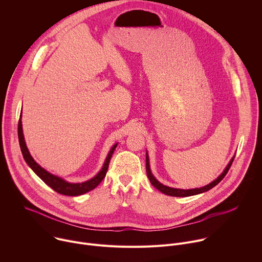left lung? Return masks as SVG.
I'll list each match as a JSON object with an SVG mask.
<instances>
[{"instance_id":"obj_1","label":"left lung","mask_w":262,"mask_h":262,"mask_svg":"<svg viewBox=\"0 0 262 262\" xmlns=\"http://www.w3.org/2000/svg\"><path fill=\"white\" fill-rule=\"evenodd\" d=\"M234 160V157L230 160L229 164L227 165V167L225 168V170L223 171V173L216 178L214 179L213 181H211L209 184L207 185H204L202 186V188H197V189H191V190H182V189H174V188H170V186H167V185H164L163 183H161L152 174L151 170H150V165H149V158H148V154L146 152V172H147V176L149 178V180H150L151 184L155 186L156 189H158L160 192L168 195V196H173V197H190V196H194V195H198V194H201V193H204V192H207L209 191L210 189H212L213 186H215L224 177H225V175L227 174V172L229 171L231 165H232V162Z\"/></svg>"}]
</instances>
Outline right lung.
I'll return each mask as SVG.
<instances>
[{"label":"right lung","mask_w":262,"mask_h":262,"mask_svg":"<svg viewBox=\"0 0 262 262\" xmlns=\"http://www.w3.org/2000/svg\"><path fill=\"white\" fill-rule=\"evenodd\" d=\"M17 133H18V141H19L20 150H21L23 157H24L26 163L28 164V166L35 172V174L37 176H38L40 179H42L49 186H51L54 191H56L59 194L66 195V196H80V195L86 194V193L94 190L96 186L101 182V180L104 178L107 168H108L110 160H111L112 156H113V152L118 144V143L114 144L113 147L111 148V150L107 154V157L104 161V164H103L101 170L94 177H92L91 179L84 181V182L74 183V182H68V181L64 180L63 178L50 173L49 171H47L40 165H38L35 162V160L30 155L29 149L25 142L24 133H23V124H21V114H20V118L18 121Z\"/></svg>","instance_id":"obj_1"}]
</instances>
